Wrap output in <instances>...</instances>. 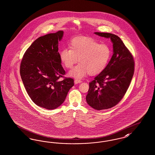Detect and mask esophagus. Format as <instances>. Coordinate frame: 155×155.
<instances>
[{"label":"esophagus","mask_w":155,"mask_h":155,"mask_svg":"<svg viewBox=\"0 0 155 155\" xmlns=\"http://www.w3.org/2000/svg\"><path fill=\"white\" fill-rule=\"evenodd\" d=\"M82 82V81L80 80H78V79H75V81H74L75 84H78V83H80V82Z\"/></svg>","instance_id":"esophagus-1"}]
</instances>
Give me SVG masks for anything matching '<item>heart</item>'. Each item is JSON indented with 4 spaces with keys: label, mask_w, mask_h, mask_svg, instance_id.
I'll list each match as a JSON object with an SVG mask.
<instances>
[{
    "label": "heart",
    "mask_w": 155,
    "mask_h": 155,
    "mask_svg": "<svg viewBox=\"0 0 155 155\" xmlns=\"http://www.w3.org/2000/svg\"><path fill=\"white\" fill-rule=\"evenodd\" d=\"M70 48H64L59 53L61 63L71 68L78 60L80 63L69 72V75L80 79L89 73L96 75L102 73L109 63L112 51L108 45L89 37H77L70 43Z\"/></svg>",
    "instance_id": "heart-1"
}]
</instances>
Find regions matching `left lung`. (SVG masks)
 <instances>
[{"label":"left lung","instance_id":"left-lung-1","mask_svg":"<svg viewBox=\"0 0 155 155\" xmlns=\"http://www.w3.org/2000/svg\"><path fill=\"white\" fill-rule=\"evenodd\" d=\"M94 33L110 39L114 54L105 70L90 82L86 101L94 109H109L118 104L127 92L134 74L135 62L133 55L118 36L108 33Z\"/></svg>","mask_w":155,"mask_h":155}]
</instances>
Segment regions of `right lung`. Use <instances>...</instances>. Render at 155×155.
Wrapping results in <instances>:
<instances>
[{
	"mask_svg": "<svg viewBox=\"0 0 155 155\" xmlns=\"http://www.w3.org/2000/svg\"><path fill=\"white\" fill-rule=\"evenodd\" d=\"M63 33L60 30L37 38L20 63V73L28 95L37 105L47 109L60 106L74 85L71 78L58 80L65 73L58 51Z\"/></svg>",
	"mask_w": 155,
	"mask_h": 155,
	"instance_id": "1",
	"label": "right lung"
}]
</instances>
